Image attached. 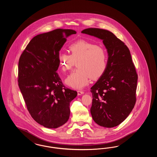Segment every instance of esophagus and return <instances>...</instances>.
I'll return each instance as SVG.
<instances>
[{
	"mask_svg": "<svg viewBox=\"0 0 157 157\" xmlns=\"http://www.w3.org/2000/svg\"><path fill=\"white\" fill-rule=\"evenodd\" d=\"M77 92H78V95H82V94H84L83 91H82V90H78Z\"/></svg>",
	"mask_w": 157,
	"mask_h": 157,
	"instance_id": "obj_1",
	"label": "esophagus"
}]
</instances>
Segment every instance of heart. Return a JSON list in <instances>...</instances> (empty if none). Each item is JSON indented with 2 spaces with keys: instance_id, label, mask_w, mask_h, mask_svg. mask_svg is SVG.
Wrapping results in <instances>:
<instances>
[{
  "instance_id": "1",
  "label": "heart",
  "mask_w": 157,
  "mask_h": 157,
  "mask_svg": "<svg viewBox=\"0 0 157 157\" xmlns=\"http://www.w3.org/2000/svg\"><path fill=\"white\" fill-rule=\"evenodd\" d=\"M71 55L59 53L58 56L60 71L66 72L77 63L78 69L65 79L67 86L81 90L88 85L91 78L98 79L102 76L107 69L108 58L106 51L99 45L79 40L69 46Z\"/></svg>"
}]
</instances>
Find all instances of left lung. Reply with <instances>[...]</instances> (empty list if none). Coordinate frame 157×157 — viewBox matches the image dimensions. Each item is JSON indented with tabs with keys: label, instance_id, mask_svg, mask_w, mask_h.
Returning <instances> with one entry per match:
<instances>
[{
	"label": "left lung",
	"instance_id": "1",
	"mask_svg": "<svg viewBox=\"0 0 157 157\" xmlns=\"http://www.w3.org/2000/svg\"><path fill=\"white\" fill-rule=\"evenodd\" d=\"M81 32L101 39L108 55L105 73L90 88L92 117L101 127L118 126L129 115L136 102L138 75L130 51L108 30L88 28Z\"/></svg>",
	"mask_w": 157,
	"mask_h": 157
}]
</instances>
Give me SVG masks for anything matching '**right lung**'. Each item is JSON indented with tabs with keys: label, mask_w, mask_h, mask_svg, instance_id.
Instances as JSON below:
<instances>
[{
	"label": "right lung",
	"mask_w": 157,
	"mask_h": 157,
	"mask_svg": "<svg viewBox=\"0 0 157 157\" xmlns=\"http://www.w3.org/2000/svg\"><path fill=\"white\" fill-rule=\"evenodd\" d=\"M76 32L57 29L37 35L23 51L18 63V85L27 109L36 122L48 128L65 124L70 102L77 92L63 85L56 72L58 56L67 38Z\"/></svg>",
	"instance_id": "obj_1"
}]
</instances>
